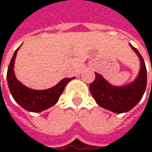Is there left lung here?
<instances>
[{"label": "left lung", "mask_w": 152, "mask_h": 152, "mask_svg": "<svg viewBox=\"0 0 152 152\" xmlns=\"http://www.w3.org/2000/svg\"><path fill=\"white\" fill-rule=\"evenodd\" d=\"M130 46L138 55L141 62L139 74L134 82L117 87L110 84L101 75L95 73V80L90 84V91L97 104L116 113L131 110L142 99L147 85V70L144 61L137 48L132 45Z\"/></svg>", "instance_id": "1"}]
</instances>
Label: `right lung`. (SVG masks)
<instances>
[{
	"mask_svg": "<svg viewBox=\"0 0 152 152\" xmlns=\"http://www.w3.org/2000/svg\"><path fill=\"white\" fill-rule=\"evenodd\" d=\"M18 49L19 47L14 53L7 72L8 85L13 99L23 109L32 113L42 112L51 106H54L62 94L67 83L74 79V77L64 78L55 86L43 91L32 90L24 86L15 78L14 73V63Z\"/></svg>",
	"mask_w": 152,
	"mask_h": 152,
	"instance_id": "add662e5",
	"label": "right lung"
}]
</instances>
